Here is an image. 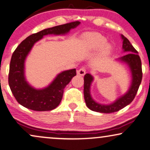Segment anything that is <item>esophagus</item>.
<instances>
[{"label":"esophagus","instance_id":"34e87169","mask_svg":"<svg viewBox=\"0 0 150 150\" xmlns=\"http://www.w3.org/2000/svg\"><path fill=\"white\" fill-rule=\"evenodd\" d=\"M77 75H81V76H84V75H85V73H86V69H85L84 67L80 68V69L77 71Z\"/></svg>","mask_w":150,"mask_h":150}]
</instances>
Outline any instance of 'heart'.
Listing matches in <instances>:
<instances>
[{"label": "heart", "mask_w": 150, "mask_h": 150, "mask_svg": "<svg viewBox=\"0 0 150 150\" xmlns=\"http://www.w3.org/2000/svg\"><path fill=\"white\" fill-rule=\"evenodd\" d=\"M107 41L103 36L98 33H88L82 38V43L84 46L89 50L96 51L102 48V53L103 55L107 54L110 52L111 47L109 44L104 45Z\"/></svg>", "instance_id": "1"}]
</instances>
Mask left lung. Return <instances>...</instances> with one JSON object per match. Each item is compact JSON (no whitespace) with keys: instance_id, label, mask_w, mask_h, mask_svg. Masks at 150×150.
<instances>
[{"instance_id":"left-lung-1","label":"left lung","mask_w":150,"mask_h":150,"mask_svg":"<svg viewBox=\"0 0 150 150\" xmlns=\"http://www.w3.org/2000/svg\"><path fill=\"white\" fill-rule=\"evenodd\" d=\"M121 37L123 39L122 48L125 52H127L128 53L126 55L122 56L120 58V59L127 64L130 67L132 73V85L128 92L122 97L118 98L113 104L109 105H100L92 99L90 94V86L93 80V77L90 74H86L84 77V96L86 106L88 109L92 111L104 113L116 112L129 105L131 102L133 101L137 93L138 88L141 83L142 77H143L141 60L138 54V51L131 44L129 41L123 35H121Z\"/></svg>"}]
</instances>
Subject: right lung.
Segmentation results:
<instances>
[{
    "label": "right lung",
    "instance_id": "obj_1",
    "mask_svg": "<svg viewBox=\"0 0 150 150\" xmlns=\"http://www.w3.org/2000/svg\"><path fill=\"white\" fill-rule=\"evenodd\" d=\"M79 23V21H74L47 28L29 36L18 45L11 58L8 82L15 99L20 105L37 111H50L59 105L63 97L64 89L76 75V69L62 72L48 87L38 90L30 86L25 81V59L34 44L44 35H64Z\"/></svg>",
    "mask_w": 150,
    "mask_h": 150
}]
</instances>
